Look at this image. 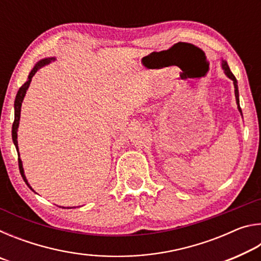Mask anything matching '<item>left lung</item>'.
<instances>
[{
    "mask_svg": "<svg viewBox=\"0 0 261 261\" xmlns=\"http://www.w3.org/2000/svg\"><path fill=\"white\" fill-rule=\"evenodd\" d=\"M222 68L224 70V72H226L227 76L231 79V81L233 82V86H235V96H236V102H237V106H238V110H240L241 114H242V109H241V106H240V98H238V86H237V81H236V77L233 76L232 72L230 71V69H229L227 62L223 61L222 63Z\"/></svg>",
    "mask_w": 261,
    "mask_h": 261,
    "instance_id": "1",
    "label": "left lung"
}]
</instances>
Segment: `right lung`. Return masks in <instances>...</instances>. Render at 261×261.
<instances>
[{"label": "right lung", "mask_w": 261, "mask_h": 261, "mask_svg": "<svg viewBox=\"0 0 261 261\" xmlns=\"http://www.w3.org/2000/svg\"><path fill=\"white\" fill-rule=\"evenodd\" d=\"M50 60H54L51 57V59H45L40 62H38L37 64H35V67L32 69V71L30 72L29 74V78L28 81H26L23 85L20 86V88L17 92V95H16V99H15V121H14V124H12V140H14V144L17 148V151H18V143H17V129H18V125H19V118H20V108H21V102H23V99L25 96L26 93V90H28L29 86H30V83L32 81V77L35 74V72L38 71L39 69L41 67H43L45 64H48L50 62ZM18 166H19V171H20V175L21 177H23L24 182L28 184V187L32 190V188L30 187V184L28 183V179H26L25 175H24V170H23V165H21V160L19 159V152H18ZM64 208V207H63Z\"/></svg>", "instance_id": "add662e5"}]
</instances>
